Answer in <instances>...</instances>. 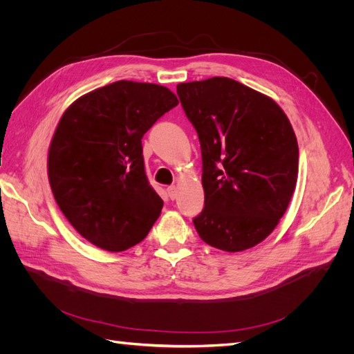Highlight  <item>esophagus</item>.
Wrapping results in <instances>:
<instances>
[{
    "label": "esophagus",
    "instance_id": "esophagus-1",
    "mask_svg": "<svg viewBox=\"0 0 354 354\" xmlns=\"http://www.w3.org/2000/svg\"><path fill=\"white\" fill-rule=\"evenodd\" d=\"M167 192H168V196H169V199H176L177 198V195H178V190H177V187L176 186H169L168 189H167Z\"/></svg>",
    "mask_w": 354,
    "mask_h": 354
}]
</instances>
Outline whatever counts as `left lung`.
I'll return each instance as SVG.
<instances>
[{
	"label": "left lung",
	"mask_w": 354,
	"mask_h": 354,
	"mask_svg": "<svg viewBox=\"0 0 354 354\" xmlns=\"http://www.w3.org/2000/svg\"><path fill=\"white\" fill-rule=\"evenodd\" d=\"M199 137L205 207L194 218L203 242L250 250L274 230L297 185L298 143L269 95L224 77L177 85Z\"/></svg>",
	"instance_id": "obj_1"
}]
</instances>
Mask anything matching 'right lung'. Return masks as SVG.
I'll list each match as a JSON object with an SVG mask.
<instances>
[{
  "label": "right lung",
  "instance_id": "add662e5",
  "mask_svg": "<svg viewBox=\"0 0 354 354\" xmlns=\"http://www.w3.org/2000/svg\"><path fill=\"white\" fill-rule=\"evenodd\" d=\"M177 104L164 85L116 81L63 112L48 147V181L84 239L121 252L147 236L164 202L147 181L142 138Z\"/></svg>",
  "mask_w": 354,
  "mask_h": 354
}]
</instances>
